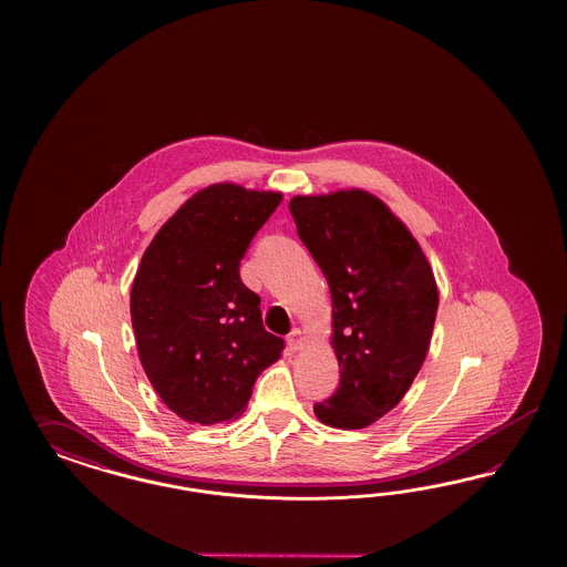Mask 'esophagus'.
<instances>
[{
  "instance_id": "34e87169",
  "label": "esophagus",
  "mask_w": 567,
  "mask_h": 567,
  "mask_svg": "<svg viewBox=\"0 0 567 567\" xmlns=\"http://www.w3.org/2000/svg\"><path fill=\"white\" fill-rule=\"evenodd\" d=\"M287 344H289V349H291V351L301 349V347L306 344V334H303L299 328H295V330H291V334L287 337Z\"/></svg>"
}]
</instances>
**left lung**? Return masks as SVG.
Here are the masks:
<instances>
[{
  "instance_id": "8db88e82",
  "label": "left lung",
  "mask_w": 567,
  "mask_h": 567,
  "mask_svg": "<svg viewBox=\"0 0 567 567\" xmlns=\"http://www.w3.org/2000/svg\"><path fill=\"white\" fill-rule=\"evenodd\" d=\"M289 209L327 276L341 368L339 389L313 412L332 429H365L395 408L426 360L434 275L412 233L365 190L299 195Z\"/></svg>"
}]
</instances>
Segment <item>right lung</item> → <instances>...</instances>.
<instances>
[{"instance_id":"add662e5","label":"right lung","mask_w":567,"mask_h":567,"mask_svg":"<svg viewBox=\"0 0 567 567\" xmlns=\"http://www.w3.org/2000/svg\"><path fill=\"white\" fill-rule=\"evenodd\" d=\"M280 193L220 183L199 190L145 249L131 291L138 358L155 393L187 422L243 412L285 341L261 327L240 259Z\"/></svg>"}]
</instances>
